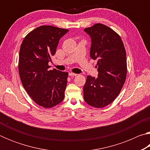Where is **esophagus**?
<instances>
[{
    "mask_svg": "<svg viewBox=\"0 0 150 150\" xmlns=\"http://www.w3.org/2000/svg\"><path fill=\"white\" fill-rule=\"evenodd\" d=\"M69 76H71V77H75V76L77 75V74H76V73H69Z\"/></svg>",
    "mask_w": 150,
    "mask_h": 150,
    "instance_id": "esophagus-1",
    "label": "esophagus"
}]
</instances>
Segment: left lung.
Instances as JSON below:
<instances>
[{
	"label": "left lung",
	"instance_id": "left-lung-1",
	"mask_svg": "<svg viewBox=\"0 0 150 150\" xmlns=\"http://www.w3.org/2000/svg\"><path fill=\"white\" fill-rule=\"evenodd\" d=\"M84 31L90 35V56L97 60L98 77L88 75L83 87V98L88 105L103 108L112 103L125 83L126 54L120 35L102 24Z\"/></svg>",
	"mask_w": 150,
	"mask_h": 150
}]
</instances>
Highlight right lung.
Segmentation results:
<instances>
[{"mask_svg":"<svg viewBox=\"0 0 150 150\" xmlns=\"http://www.w3.org/2000/svg\"><path fill=\"white\" fill-rule=\"evenodd\" d=\"M68 30L41 26L27 34L20 46L18 71L22 84L32 99L44 108L59 104L65 96L68 73L50 70L60 38Z\"/></svg>","mask_w":150,"mask_h":150,"instance_id":"right-lung-1","label":"right lung"}]
</instances>
